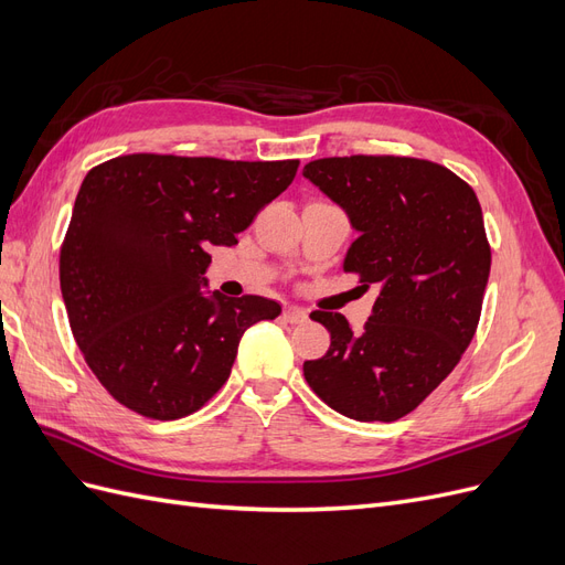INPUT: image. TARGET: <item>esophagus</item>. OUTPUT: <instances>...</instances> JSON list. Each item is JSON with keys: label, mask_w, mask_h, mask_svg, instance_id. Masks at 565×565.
Masks as SVG:
<instances>
[{"label": "esophagus", "mask_w": 565, "mask_h": 565, "mask_svg": "<svg viewBox=\"0 0 565 565\" xmlns=\"http://www.w3.org/2000/svg\"><path fill=\"white\" fill-rule=\"evenodd\" d=\"M282 318H285L287 322H292V324H301V322L309 320V313H306L303 309H299V306H285Z\"/></svg>", "instance_id": "esophagus-1"}]
</instances>
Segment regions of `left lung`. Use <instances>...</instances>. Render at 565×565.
<instances>
[{
  "mask_svg": "<svg viewBox=\"0 0 565 565\" xmlns=\"http://www.w3.org/2000/svg\"><path fill=\"white\" fill-rule=\"evenodd\" d=\"M303 177L361 233L344 270L380 287L361 332L341 313H311L332 341L303 363V377L339 415L396 422L448 377L476 334L490 276L481 204L448 167L417 158H322Z\"/></svg>",
  "mask_w": 565,
  "mask_h": 565,
  "instance_id": "1",
  "label": "left lung"
}]
</instances>
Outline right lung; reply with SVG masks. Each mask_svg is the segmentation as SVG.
Segmentation results:
<instances>
[{
    "label": "right lung",
    "mask_w": 565,
    "mask_h": 565,
    "mask_svg": "<svg viewBox=\"0 0 565 565\" xmlns=\"http://www.w3.org/2000/svg\"><path fill=\"white\" fill-rule=\"evenodd\" d=\"M299 160L134 152L84 177L61 247V292L84 361L150 419L193 415L226 384L247 328L280 303L204 295L212 245H237Z\"/></svg>",
    "instance_id": "right-lung-1"
}]
</instances>
